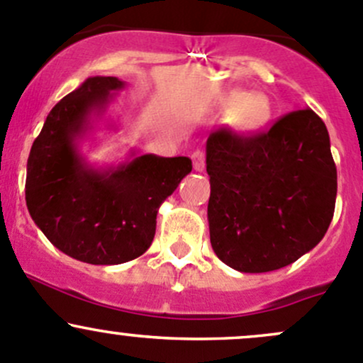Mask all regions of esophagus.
Wrapping results in <instances>:
<instances>
[{"label": "esophagus", "mask_w": 363, "mask_h": 363, "mask_svg": "<svg viewBox=\"0 0 363 363\" xmlns=\"http://www.w3.org/2000/svg\"><path fill=\"white\" fill-rule=\"evenodd\" d=\"M191 160H193V168H195L196 172H202L205 168V152L203 151H195L191 155Z\"/></svg>", "instance_id": "34e87169"}]
</instances>
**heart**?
<instances>
[{
  "instance_id": "heart-1",
  "label": "heart",
  "mask_w": 363,
  "mask_h": 363,
  "mask_svg": "<svg viewBox=\"0 0 363 363\" xmlns=\"http://www.w3.org/2000/svg\"><path fill=\"white\" fill-rule=\"evenodd\" d=\"M219 107L232 113V126L239 133H255L272 119V104L262 93L230 89L221 96Z\"/></svg>"
}]
</instances>
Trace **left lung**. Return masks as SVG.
I'll list each match as a JSON object with an SVG mask.
<instances>
[{
    "mask_svg": "<svg viewBox=\"0 0 363 363\" xmlns=\"http://www.w3.org/2000/svg\"><path fill=\"white\" fill-rule=\"evenodd\" d=\"M207 218L216 256L239 272H270L320 242L334 218L337 170L323 121L311 108L265 133L207 138Z\"/></svg>",
    "mask_w": 363,
    "mask_h": 363,
    "instance_id": "1",
    "label": "left lung"
}]
</instances>
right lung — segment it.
<instances>
[{
	"instance_id": "obj_1",
	"label": "right lung",
	"mask_w": 363,
	"mask_h": 363,
	"mask_svg": "<svg viewBox=\"0 0 363 363\" xmlns=\"http://www.w3.org/2000/svg\"><path fill=\"white\" fill-rule=\"evenodd\" d=\"M124 87L117 77H89L47 116L33 142L26 205L43 235L65 255L91 265H119L144 255L160 205L191 172L186 156L131 151L117 167L96 168L79 149Z\"/></svg>"
}]
</instances>
